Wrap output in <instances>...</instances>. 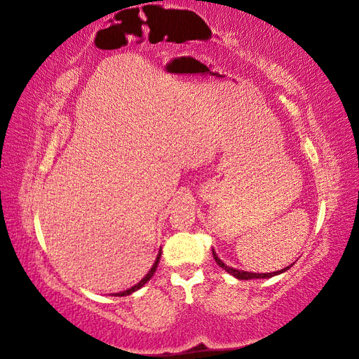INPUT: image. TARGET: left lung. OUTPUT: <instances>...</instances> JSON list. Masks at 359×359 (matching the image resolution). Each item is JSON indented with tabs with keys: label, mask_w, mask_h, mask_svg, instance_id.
<instances>
[{
	"label": "left lung",
	"mask_w": 359,
	"mask_h": 359,
	"mask_svg": "<svg viewBox=\"0 0 359 359\" xmlns=\"http://www.w3.org/2000/svg\"><path fill=\"white\" fill-rule=\"evenodd\" d=\"M212 255H214V259H215V262L219 265V267H222L223 270H226L229 274H232L233 278L240 279V280H250V279H269V278H273V276H278V274H280V273H285V271L290 270V269L292 267V264H291V265H288V267H285V269H282V270H279V271H273V273H250V271L236 270V269L229 267V265H226L222 259L218 258V256H217V253H215V250H214V249H212Z\"/></svg>",
	"instance_id": "8db88e82"
}]
</instances>
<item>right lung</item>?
<instances>
[{
    "label": "right lung",
    "instance_id": "1",
    "mask_svg": "<svg viewBox=\"0 0 359 359\" xmlns=\"http://www.w3.org/2000/svg\"><path fill=\"white\" fill-rule=\"evenodd\" d=\"M161 250H159V253H158V258H156V261H154V264L151 265V269H150V271L147 273L144 278L137 282L136 285H133L132 288H128V290H126V291H121V292H115L114 296H116V297H123V296H128V294H132V292H135V291H137L140 288H142L144 285L149 282L151 278H153V274H154V271H156V269H158V265H159V259H161Z\"/></svg>",
    "mask_w": 359,
    "mask_h": 359
}]
</instances>
